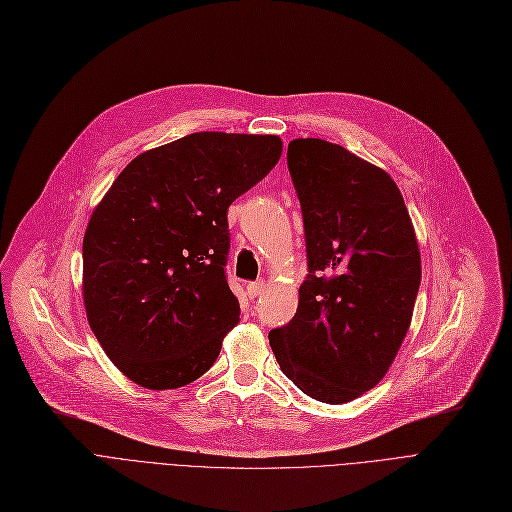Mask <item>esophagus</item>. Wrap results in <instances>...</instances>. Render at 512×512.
Returning <instances> with one entry per match:
<instances>
[{
	"mask_svg": "<svg viewBox=\"0 0 512 512\" xmlns=\"http://www.w3.org/2000/svg\"><path fill=\"white\" fill-rule=\"evenodd\" d=\"M263 290H265V280L249 282V284H247V294H249V299H257Z\"/></svg>",
	"mask_w": 512,
	"mask_h": 512,
	"instance_id": "1",
	"label": "esophagus"
}]
</instances>
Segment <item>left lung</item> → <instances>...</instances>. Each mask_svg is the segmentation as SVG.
<instances>
[{"instance_id":"8db88e82","label":"left lung","mask_w":512,"mask_h":512,"mask_svg":"<svg viewBox=\"0 0 512 512\" xmlns=\"http://www.w3.org/2000/svg\"><path fill=\"white\" fill-rule=\"evenodd\" d=\"M309 276L270 346L307 396L342 405L378 386L405 340L421 284L409 209L390 174L342 145L288 143Z\"/></svg>"}]
</instances>
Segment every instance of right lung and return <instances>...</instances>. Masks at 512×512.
<instances>
[{
	"label": "right lung",
	"instance_id": "right-lung-1",
	"mask_svg": "<svg viewBox=\"0 0 512 512\" xmlns=\"http://www.w3.org/2000/svg\"><path fill=\"white\" fill-rule=\"evenodd\" d=\"M276 134L193 132L134 157L91 213L83 301L105 355L149 390L195 382L240 305L224 265L228 207L278 164Z\"/></svg>",
	"mask_w": 512,
	"mask_h": 512
}]
</instances>
